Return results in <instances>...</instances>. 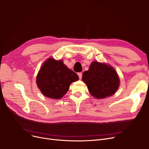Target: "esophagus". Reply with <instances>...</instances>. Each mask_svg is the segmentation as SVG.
<instances>
[{
	"mask_svg": "<svg viewBox=\"0 0 149 149\" xmlns=\"http://www.w3.org/2000/svg\"><path fill=\"white\" fill-rule=\"evenodd\" d=\"M78 75H79V79H80V80H81V79H82V74H81V72L78 73Z\"/></svg>",
	"mask_w": 149,
	"mask_h": 149,
	"instance_id": "34e87169",
	"label": "esophagus"
}]
</instances>
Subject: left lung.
Returning a JSON list of instances; mask_svg holds the SVG:
<instances>
[{"mask_svg": "<svg viewBox=\"0 0 149 149\" xmlns=\"http://www.w3.org/2000/svg\"><path fill=\"white\" fill-rule=\"evenodd\" d=\"M82 80L91 94L98 99L112 96L120 86L119 77L115 69L98 61L92 63L89 70L83 72Z\"/></svg>", "mask_w": 149, "mask_h": 149, "instance_id": "obj_1", "label": "left lung"}]
</instances>
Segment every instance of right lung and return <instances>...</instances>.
Segmentation results:
<instances>
[{"label":"right lung","instance_id":"add662e5","mask_svg":"<svg viewBox=\"0 0 149 149\" xmlns=\"http://www.w3.org/2000/svg\"><path fill=\"white\" fill-rule=\"evenodd\" d=\"M79 79L77 74L67 68L62 60L49 58L39 70L36 83L45 96L58 100L66 93L70 84Z\"/></svg>","mask_w":149,"mask_h":149}]
</instances>
